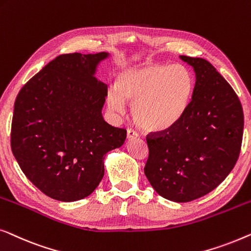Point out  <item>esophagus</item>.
Segmentation results:
<instances>
[{
	"instance_id": "obj_1",
	"label": "esophagus",
	"mask_w": 251,
	"mask_h": 251,
	"mask_svg": "<svg viewBox=\"0 0 251 251\" xmlns=\"http://www.w3.org/2000/svg\"><path fill=\"white\" fill-rule=\"evenodd\" d=\"M137 136H139V134H137L135 130H133V129H130V128L127 129V139H128V140L136 139Z\"/></svg>"
}]
</instances>
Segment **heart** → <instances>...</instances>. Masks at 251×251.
Returning a JSON list of instances; mask_svg holds the SVG:
<instances>
[{
	"label": "heart",
	"instance_id": "heart-1",
	"mask_svg": "<svg viewBox=\"0 0 251 251\" xmlns=\"http://www.w3.org/2000/svg\"><path fill=\"white\" fill-rule=\"evenodd\" d=\"M195 78L183 65L149 62L122 70L116 86L107 92L111 111L123 114L125 101L133 103L132 116L146 132L161 133L182 121L191 103Z\"/></svg>",
	"mask_w": 251,
	"mask_h": 251
}]
</instances>
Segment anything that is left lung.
<instances>
[{"label": "left lung", "instance_id": "8db88e82", "mask_svg": "<svg viewBox=\"0 0 251 251\" xmlns=\"http://www.w3.org/2000/svg\"><path fill=\"white\" fill-rule=\"evenodd\" d=\"M196 85L184 117L172 129L150 133L144 174L158 195L188 202L217 188L238 160L243 111L230 84L207 60L181 55Z\"/></svg>", "mask_w": 251, "mask_h": 251}]
</instances>
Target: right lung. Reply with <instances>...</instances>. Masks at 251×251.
I'll list each match as a JSON object with an SVG mask.
<instances>
[{
	"label": "right lung",
	"instance_id": "right-lung-1",
	"mask_svg": "<svg viewBox=\"0 0 251 251\" xmlns=\"http://www.w3.org/2000/svg\"><path fill=\"white\" fill-rule=\"evenodd\" d=\"M107 52L56 56L17 95L11 149L26 177L59 201L90 196L104 175V154L126 129L102 117L108 87L95 78Z\"/></svg>",
	"mask_w": 251,
	"mask_h": 251
}]
</instances>
